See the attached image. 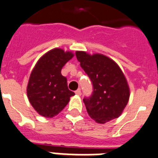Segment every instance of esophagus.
Instances as JSON below:
<instances>
[{"instance_id": "1", "label": "esophagus", "mask_w": 158, "mask_h": 158, "mask_svg": "<svg viewBox=\"0 0 158 158\" xmlns=\"http://www.w3.org/2000/svg\"><path fill=\"white\" fill-rule=\"evenodd\" d=\"M76 95H78V96H80L81 95V89H78L77 90H76Z\"/></svg>"}]
</instances>
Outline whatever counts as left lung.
Returning a JSON list of instances; mask_svg holds the SVG:
<instances>
[{
  "label": "left lung",
  "instance_id": "obj_1",
  "mask_svg": "<svg viewBox=\"0 0 158 158\" xmlns=\"http://www.w3.org/2000/svg\"><path fill=\"white\" fill-rule=\"evenodd\" d=\"M76 56L93 85L91 96L83 99L89 115L101 124L118 118L129 98V86L120 68L103 54L77 51Z\"/></svg>",
  "mask_w": 158,
  "mask_h": 158
}]
</instances>
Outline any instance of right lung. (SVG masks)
Masks as SVG:
<instances>
[{
  "label": "right lung",
  "instance_id": "right-lung-1",
  "mask_svg": "<svg viewBox=\"0 0 158 158\" xmlns=\"http://www.w3.org/2000/svg\"><path fill=\"white\" fill-rule=\"evenodd\" d=\"M73 54L55 48L40 58L29 77L27 86L29 101L40 115L52 118L69 103L75 93L68 88L67 79L61 69Z\"/></svg>",
  "mask_w": 158,
  "mask_h": 158
}]
</instances>
